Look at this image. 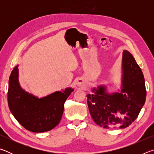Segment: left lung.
<instances>
[{
  "mask_svg": "<svg viewBox=\"0 0 154 154\" xmlns=\"http://www.w3.org/2000/svg\"><path fill=\"white\" fill-rule=\"evenodd\" d=\"M122 60L123 89L121 93L108 95L105 93V88L100 86L95 94L87 95L92 118L104 128H124L130 126L145 102V79L141 69L128 51H124Z\"/></svg>",
  "mask_w": 154,
  "mask_h": 154,
  "instance_id": "8db88e82",
  "label": "left lung"
}]
</instances>
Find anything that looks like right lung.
<instances>
[{"label":"right lung","instance_id":"1","mask_svg":"<svg viewBox=\"0 0 154 154\" xmlns=\"http://www.w3.org/2000/svg\"><path fill=\"white\" fill-rule=\"evenodd\" d=\"M72 91V88H68L43 98H36L20 88L17 66L9 77L7 100L10 111L24 128L33 132H43L59 124L65 101Z\"/></svg>","mask_w":154,"mask_h":154}]
</instances>
